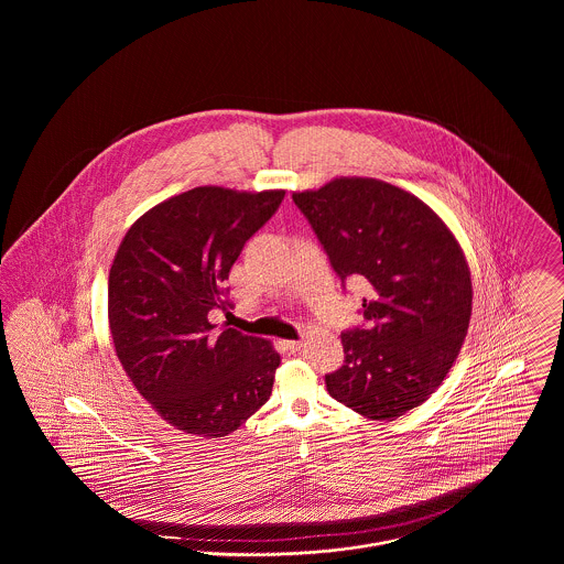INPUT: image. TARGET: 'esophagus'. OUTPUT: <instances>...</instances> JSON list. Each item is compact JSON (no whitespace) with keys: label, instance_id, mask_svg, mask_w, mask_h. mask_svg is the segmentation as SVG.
Listing matches in <instances>:
<instances>
[{"label":"esophagus","instance_id":"obj_1","mask_svg":"<svg viewBox=\"0 0 564 564\" xmlns=\"http://www.w3.org/2000/svg\"><path fill=\"white\" fill-rule=\"evenodd\" d=\"M283 347H285V350H290V352H297V350L302 349V343L300 340H288V343H283Z\"/></svg>","mask_w":564,"mask_h":564}]
</instances>
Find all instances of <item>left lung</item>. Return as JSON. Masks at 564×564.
<instances>
[{"mask_svg": "<svg viewBox=\"0 0 564 564\" xmlns=\"http://www.w3.org/2000/svg\"><path fill=\"white\" fill-rule=\"evenodd\" d=\"M292 198L340 281L370 285L368 323L343 332L345 366L325 376L329 395L372 421L427 402L471 319V272L455 235L421 198L372 177H336Z\"/></svg>", "mask_w": 564, "mask_h": 564, "instance_id": "obj_1", "label": "left lung"}]
</instances>
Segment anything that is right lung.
Wrapping results in <instances>:
<instances>
[{
    "instance_id": "add662e5",
    "label": "right lung",
    "mask_w": 564,
    "mask_h": 564,
    "mask_svg": "<svg viewBox=\"0 0 564 564\" xmlns=\"http://www.w3.org/2000/svg\"><path fill=\"white\" fill-rule=\"evenodd\" d=\"M285 189L200 186L141 215L109 270V332L134 389L162 421L198 437L239 430L272 393L281 364L270 340L207 315L226 311L232 264Z\"/></svg>"
}]
</instances>
